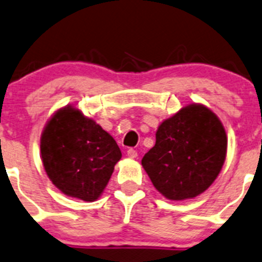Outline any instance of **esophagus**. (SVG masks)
Wrapping results in <instances>:
<instances>
[{
	"label": "esophagus",
	"instance_id": "1",
	"mask_svg": "<svg viewBox=\"0 0 262 262\" xmlns=\"http://www.w3.org/2000/svg\"><path fill=\"white\" fill-rule=\"evenodd\" d=\"M127 156H128V158H131V159L137 158V151L135 149H128L127 150Z\"/></svg>",
	"mask_w": 262,
	"mask_h": 262
}]
</instances>
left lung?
Here are the masks:
<instances>
[{"instance_id":"1","label":"left lung","mask_w":262,"mask_h":262,"mask_svg":"<svg viewBox=\"0 0 262 262\" xmlns=\"http://www.w3.org/2000/svg\"><path fill=\"white\" fill-rule=\"evenodd\" d=\"M227 136L220 118L203 104H189L164 121L155 146L141 164L156 188L171 201L208 189L222 169Z\"/></svg>"}]
</instances>
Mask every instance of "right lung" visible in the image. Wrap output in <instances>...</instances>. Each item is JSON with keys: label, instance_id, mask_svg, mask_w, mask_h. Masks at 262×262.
<instances>
[{"label": "right lung", "instance_id": "1", "mask_svg": "<svg viewBox=\"0 0 262 262\" xmlns=\"http://www.w3.org/2000/svg\"><path fill=\"white\" fill-rule=\"evenodd\" d=\"M40 151L51 183L67 195L85 202L98 199L122 156L108 132L72 106L48 121Z\"/></svg>", "mask_w": 262, "mask_h": 262}]
</instances>
